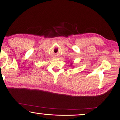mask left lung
Wrapping results in <instances>:
<instances>
[{
	"label": "left lung",
	"mask_w": 120,
	"mask_h": 120,
	"mask_svg": "<svg viewBox=\"0 0 120 120\" xmlns=\"http://www.w3.org/2000/svg\"><path fill=\"white\" fill-rule=\"evenodd\" d=\"M70 66H72V63H71V65H70Z\"/></svg>",
	"instance_id": "8db88e82"
}]
</instances>
